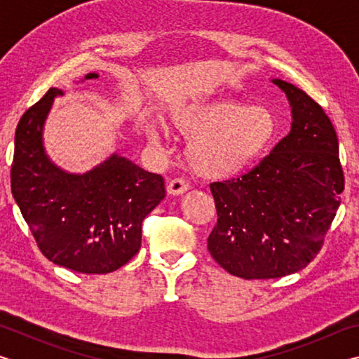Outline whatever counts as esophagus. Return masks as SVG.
Here are the masks:
<instances>
[{
  "label": "esophagus",
  "instance_id": "1",
  "mask_svg": "<svg viewBox=\"0 0 359 359\" xmlns=\"http://www.w3.org/2000/svg\"><path fill=\"white\" fill-rule=\"evenodd\" d=\"M188 185L185 179L177 177V179H172L171 182L168 184V193L172 194V196H179V194L185 193L188 190Z\"/></svg>",
  "mask_w": 359,
  "mask_h": 359
}]
</instances>
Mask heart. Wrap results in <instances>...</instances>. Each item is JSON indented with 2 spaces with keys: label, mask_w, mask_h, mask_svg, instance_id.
Masks as SVG:
<instances>
[{
  "label": "heart",
  "mask_w": 359,
  "mask_h": 359,
  "mask_svg": "<svg viewBox=\"0 0 359 359\" xmlns=\"http://www.w3.org/2000/svg\"><path fill=\"white\" fill-rule=\"evenodd\" d=\"M169 125L185 139L193 171L208 179H226L250 168L269 147L277 131L274 114L264 106L236 100L190 102L169 112ZM149 139L160 141L155 126Z\"/></svg>",
  "instance_id": "b5f03b06"
}]
</instances>
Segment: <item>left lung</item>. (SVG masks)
Segmentation results:
<instances>
[{
	"mask_svg": "<svg viewBox=\"0 0 359 359\" xmlns=\"http://www.w3.org/2000/svg\"><path fill=\"white\" fill-rule=\"evenodd\" d=\"M272 82L290 101L291 131L248 172L210 184L218 220L208 248L245 280L294 274L313 261L345 185L330 117L293 83Z\"/></svg>",
	"mask_w": 359,
	"mask_h": 359,
	"instance_id": "left-lung-1",
	"label": "left lung"
}]
</instances>
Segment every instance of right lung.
<instances>
[{
  "instance_id": "obj_1",
  "label": "right lung",
  "mask_w": 359,
  "mask_h": 359,
  "mask_svg": "<svg viewBox=\"0 0 359 359\" xmlns=\"http://www.w3.org/2000/svg\"><path fill=\"white\" fill-rule=\"evenodd\" d=\"M62 95L48 90L17 125L12 196L48 261L82 274H107L139 252L142 222L165 198V180L118 155L85 174L53 165L42 128L53 98Z\"/></svg>"
}]
</instances>
